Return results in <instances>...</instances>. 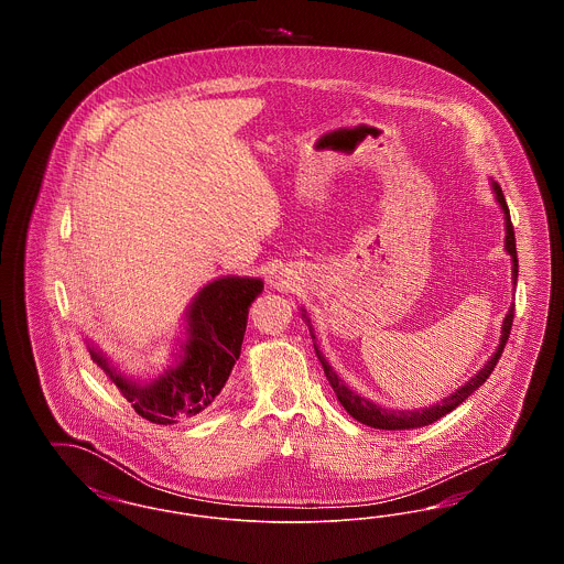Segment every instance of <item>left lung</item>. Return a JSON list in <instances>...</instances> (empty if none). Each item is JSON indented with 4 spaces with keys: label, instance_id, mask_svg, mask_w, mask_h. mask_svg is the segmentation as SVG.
Wrapping results in <instances>:
<instances>
[{
    "label": "left lung",
    "instance_id": "1",
    "mask_svg": "<svg viewBox=\"0 0 564 564\" xmlns=\"http://www.w3.org/2000/svg\"><path fill=\"white\" fill-rule=\"evenodd\" d=\"M490 186L495 192V198L503 212V219H506V251L510 253L511 258V283L516 288V281H518V256H516V237H513V226H511L510 209H508V203H506V196L501 192V186L497 182L490 180ZM302 319L308 325V332H311V338H313V345H315V352L322 361L323 372L327 376L338 402L343 403V408L349 412L350 416L368 427H375V430H387V431H402V430H416V427H425L435 423L437 419L446 416L448 412H453L455 408H458L460 403L465 402L478 387H482L486 382V378L490 376V372L495 370L501 352L506 349V343L510 338L511 322H513V306H510L503 325H501V338H499V347L492 352V357L484 364L480 368V372L476 376H471L463 387H458L455 393H451L448 398H444L442 402L433 403L430 408H419V410H395V408H382L378 403L350 391L349 387L345 384V380L340 376L334 372V368L327 364V359L323 357L322 350L315 343V329H313V323L308 319L306 311L302 308Z\"/></svg>",
    "mask_w": 564,
    "mask_h": 564
}]
</instances>
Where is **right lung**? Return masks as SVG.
Returning a JSON list of instances; mask_svg holds the SVG:
<instances>
[{"label": "right lung", "mask_w": 564, "mask_h": 564, "mask_svg": "<svg viewBox=\"0 0 564 564\" xmlns=\"http://www.w3.org/2000/svg\"><path fill=\"white\" fill-rule=\"evenodd\" d=\"M262 290V279L237 274L203 285L184 313V338L173 352V364L154 378L122 375L95 345H88L90 359L145 421L175 425L194 419L212 408L239 361L249 306Z\"/></svg>", "instance_id": "right-lung-1"}]
</instances>
